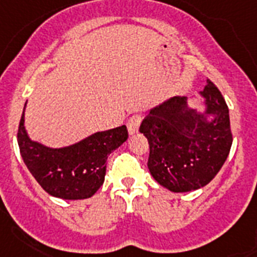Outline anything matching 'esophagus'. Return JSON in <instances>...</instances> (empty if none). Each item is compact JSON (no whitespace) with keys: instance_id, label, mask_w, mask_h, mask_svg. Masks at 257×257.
<instances>
[{"instance_id":"obj_1","label":"esophagus","mask_w":257,"mask_h":257,"mask_svg":"<svg viewBox=\"0 0 257 257\" xmlns=\"http://www.w3.org/2000/svg\"><path fill=\"white\" fill-rule=\"evenodd\" d=\"M142 122V115L141 114H134L128 118V122H127V130H128V134H135L139 130V126H141Z\"/></svg>"}]
</instances>
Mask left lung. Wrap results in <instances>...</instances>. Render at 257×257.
Segmentation results:
<instances>
[{
  "instance_id": "left-lung-1",
  "label": "left lung",
  "mask_w": 257,
  "mask_h": 257,
  "mask_svg": "<svg viewBox=\"0 0 257 257\" xmlns=\"http://www.w3.org/2000/svg\"><path fill=\"white\" fill-rule=\"evenodd\" d=\"M201 94L205 114L189 109L186 97H173L154 107L139 127L150 144L148 169L171 192L207 185L230 154L232 133L223 95L210 80ZM206 115H214L213 120Z\"/></svg>"
}]
</instances>
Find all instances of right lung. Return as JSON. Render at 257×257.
<instances>
[{
	"mask_svg": "<svg viewBox=\"0 0 257 257\" xmlns=\"http://www.w3.org/2000/svg\"><path fill=\"white\" fill-rule=\"evenodd\" d=\"M17 138L23 162L48 194L84 200L101 188L107 156L127 141L128 133L126 126H120L93 134L69 147L48 148L27 137L23 110Z\"/></svg>",
	"mask_w": 257,
	"mask_h": 257,
	"instance_id": "add662e5",
	"label": "right lung"
}]
</instances>
